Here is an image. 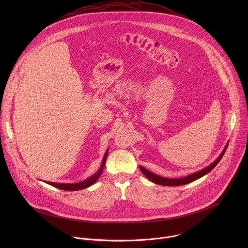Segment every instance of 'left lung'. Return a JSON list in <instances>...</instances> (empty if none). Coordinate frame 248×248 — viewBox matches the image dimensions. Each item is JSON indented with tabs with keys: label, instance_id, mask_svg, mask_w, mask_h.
I'll return each instance as SVG.
<instances>
[{
	"label": "left lung",
	"instance_id": "1",
	"mask_svg": "<svg viewBox=\"0 0 248 248\" xmlns=\"http://www.w3.org/2000/svg\"><path fill=\"white\" fill-rule=\"evenodd\" d=\"M227 146H228V144H226V146L224 147V149L221 152V154L219 155V156L213 162L211 165H209L208 167H206V168H204V169H202V170H201L197 173L189 175L187 177H181V178H167V177H160V176L155 175L154 173H152V172L148 171L147 169L143 168L142 166H140V168L142 173L145 175V177L149 178L151 181H153L155 184H159V185H163V186H179V185L187 184V183H190V182H192L196 179H199L200 177H203L206 174H208L209 172H211L213 169L216 167V165L219 162L221 157L223 156V155H224V153L227 149Z\"/></svg>",
	"mask_w": 248,
	"mask_h": 248
}]
</instances>
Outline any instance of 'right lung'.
<instances>
[{
	"instance_id": "1",
	"label": "right lung",
	"mask_w": 248,
	"mask_h": 248,
	"mask_svg": "<svg viewBox=\"0 0 248 248\" xmlns=\"http://www.w3.org/2000/svg\"><path fill=\"white\" fill-rule=\"evenodd\" d=\"M107 156H108V150H107V152L104 155V157H103V160H102V163H101V166H100L99 170L94 175L87 178L84 181H81V182H78V183H57V182H50V181H48V182L46 181V182L47 184L51 185V186H54L58 189H62V190H66V191H78V190L88 188L89 186H91L94 182H96V180L101 176L102 171H103L104 166H105V163H106Z\"/></svg>"
}]
</instances>
